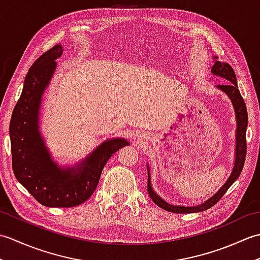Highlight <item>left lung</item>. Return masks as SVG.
Segmentation results:
<instances>
[{
    "instance_id": "1",
    "label": "left lung",
    "mask_w": 260,
    "mask_h": 260,
    "mask_svg": "<svg viewBox=\"0 0 260 260\" xmlns=\"http://www.w3.org/2000/svg\"><path fill=\"white\" fill-rule=\"evenodd\" d=\"M217 58V57H215ZM212 74L222 77L225 80H228L227 84L224 85H218V88H220L222 91H224L230 97L231 102L234 104V107L236 110L237 116V144H236V161L233 172H231L230 178L225 182L224 185L215 194L210 198L208 201L200 204L197 207H181V206H172L162 200L155 192L153 191L150 180V173H148V180H147V192L150 194L151 199L154 201V203L157 204L159 208L167 210L169 212L173 213H193V212H201L204 210H208L211 207H213L220 199H221L224 193L228 191L229 187L234 184V182L239 178V175L244 168L246 154H247V142H246V131L248 125V114H247V107L244 102V98L240 95V91L238 89V85H237L236 75L233 67L229 63H222L220 61L215 62L212 67Z\"/></svg>"
}]
</instances>
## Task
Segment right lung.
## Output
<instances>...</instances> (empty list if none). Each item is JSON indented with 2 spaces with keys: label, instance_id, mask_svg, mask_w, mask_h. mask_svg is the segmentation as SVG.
Returning a JSON list of instances; mask_svg holds the SVG:
<instances>
[{
  "label": "right lung",
  "instance_id": "1",
  "mask_svg": "<svg viewBox=\"0 0 260 260\" xmlns=\"http://www.w3.org/2000/svg\"><path fill=\"white\" fill-rule=\"evenodd\" d=\"M62 47L54 46L39 57L27 73L23 90L10 121L12 169L16 180L42 206H79L96 190L109 157L128 145L124 139L104 142L78 168L62 170L49 155L38 131L39 108L43 90L50 81Z\"/></svg>",
  "mask_w": 260,
  "mask_h": 260
}]
</instances>
